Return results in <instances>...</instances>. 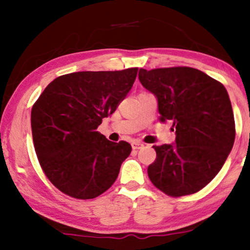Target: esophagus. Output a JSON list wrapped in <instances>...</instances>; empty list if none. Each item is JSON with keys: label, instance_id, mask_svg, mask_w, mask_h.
<instances>
[{"label": "esophagus", "instance_id": "1", "mask_svg": "<svg viewBox=\"0 0 250 250\" xmlns=\"http://www.w3.org/2000/svg\"><path fill=\"white\" fill-rule=\"evenodd\" d=\"M143 147V143L141 142H137V141H134L131 143V148L135 149V150H137V149H141Z\"/></svg>", "mask_w": 250, "mask_h": 250}]
</instances>
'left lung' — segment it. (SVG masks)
Wrapping results in <instances>:
<instances>
[{
  "mask_svg": "<svg viewBox=\"0 0 250 250\" xmlns=\"http://www.w3.org/2000/svg\"><path fill=\"white\" fill-rule=\"evenodd\" d=\"M139 80L157 99L160 120L173 121L174 145L153 146L151 183L169 196L201 190L216 176L233 148L235 121L222 83L189 67L140 69Z\"/></svg>",
  "mask_w": 250,
  "mask_h": 250,
  "instance_id": "left-lung-1",
  "label": "left lung"
}]
</instances>
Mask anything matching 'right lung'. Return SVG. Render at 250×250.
Returning <instances> with one entry per match:
<instances>
[{"label": "right lung", "mask_w": 250, "mask_h": 250, "mask_svg": "<svg viewBox=\"0 0 250 250\" xmlns=\"http://www.w3.org/2000/svg\"><path fill=\"white\" fill-rule=\"evenodd\" d=\"M137 68L77 71L47 85L31 109L40 165L55 187L80 200L95 199L115 182L131 146L96 130L127 96Z\"/></svg>", "instance_id": "right-lung-1"}]
</instances>
